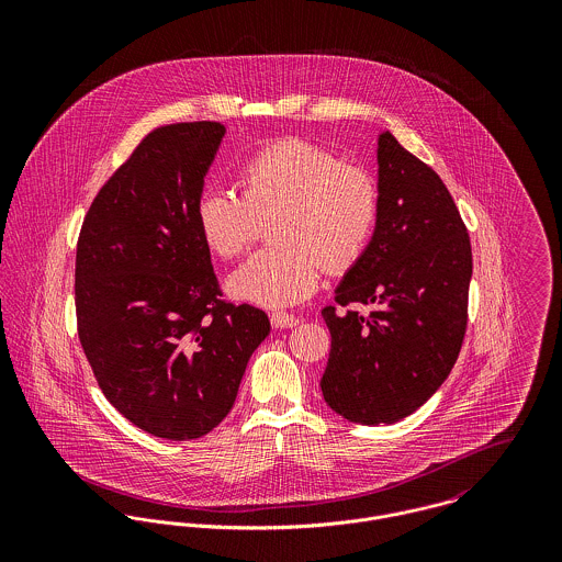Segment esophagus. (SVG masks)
Listing matches in <instances>:
<instances>
[{
  "mask_svg": "<svg viewBox=\"0 0 562 562\" xmlns=\"http://www.w3.org/2000/svg\"><path fill=\"white\" fill-rule=\"evenodd\" d=\"M270 322H272L274 328H292V326L299 324V318L292 316V314H285V312H274L270 316Z\"/></svg>",
  "mask_w": 562,
  "mask_h": 562,
  "instance_id": "34e87169",
  "label": "esophagus"
}]
</instances>
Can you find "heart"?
Instances as JSON below:
<instances>
[{
    "instance_id": "b5f03b06",
    "label": "heart",
    "mask_w": 562,
    "mask_h": 562,
    "mask_svg": "<svg viewBox=\"0 0 562 562\" xmlns=\"http://www.w3.org/2000/svg\"><path fill=\"white\" fill-rule=\"evenodd\" d=\"M240 196L210 188L194 205L201 240L236 259L270 225L279 246L255 252L229 277V292L261 307H288L312 296L322 270L346 272L368 250L381 218L374 175L305 138H281L241 161Z\"/></svg>"
}]
</instances>
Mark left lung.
Masks as SVG:
<instances>
[{
  "label": "left lung",
  "instance_id": "left-lung-1",
  "mask_svg": "<svg viewBox=\"0 0 562 562\" xmlns=\"http://www.w3.org/2000/svg\"><path fill=\"white\" fill-rule=\"evenodd\" d=\"M379 190L374 238L322 310L330 330L322 396L366 426L411 415L448 379L472 281L470 234L450 190L390 132L379 138Z\"/></svg>",
  "mask_w": 562,
  "mask_h": 562
}]
</instances>
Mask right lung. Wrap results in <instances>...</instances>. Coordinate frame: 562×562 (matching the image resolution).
Instances as JSON below:
<instances>
[{"label": "right lung", "instance_id": "1", "mask_svg": "<svg viewBox=\"0 0 562 562\" xmlns=\"http://www.w3.org/2000/svg\"><path fill=\"white\" fill-rule=\"evenodd\" d=\"M225 136L216 121L151 130L92 199L76 250L81 350L110 404L186 441L232 411L268 316L223 299L194 205Z\"/></svg>", "mask_w": 562, "mask_h": 562}]
</instances>
